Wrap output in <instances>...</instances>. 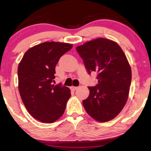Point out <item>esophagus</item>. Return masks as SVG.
<instances>
[{
  "mask_svg": "<svg viewBox=\"0 0 151 151\" xmlns=\"http://www.w3.org/2000/svg\"><path fill=\"white\" fill-rule=\"evenodd\" d=\"M77 86H71L70 87V88H71V90L72 91H75L76 89H77Z\"/></svg>",
  "mask_w": 151,
  "mask_h": 151,
  "instance_id": "1",
  "label": "esophagus"
}]
</instances>
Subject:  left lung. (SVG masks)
<instances>
[{
	"label": "left lung",
	"mask_w": 151,
	"mask_h": 151,
	"mask_svg": "<svg viewBox=\"0 0 151 151\" xmlns=\"http://www.w3.org/2000/svg\"><path fill=\"white\" fill-rule=\"evenodd\" d=\"M90 74L98 73V84L88 86L83 101L86 112L95 121L113 119L124 108L131 83V68L121 47L111 40L98 38L76 48Z\"/></svg>",
	"instance_id": "obj_1"
}]
</instances>
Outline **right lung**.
<instances>
[{
	"label": "right lung",
	"instance_id": "right-lung-1",
	"mask_svg": "<svg viewBox=\"0 0 151 151\" xmlns=\"http://www.w3.org/2000/svg\"><path fill=\"white\" fill-rule=\"evenodd\" d=\"M72 44L45 42L30 48L18 67L19 89L24 106L40 122L52 123L65 111L71 96L66 86L52 85L55 66L59 58L70 50Z\"/></svg>",
	"mask_w": 151,
	"mask_h": 151
}]
</instances>
